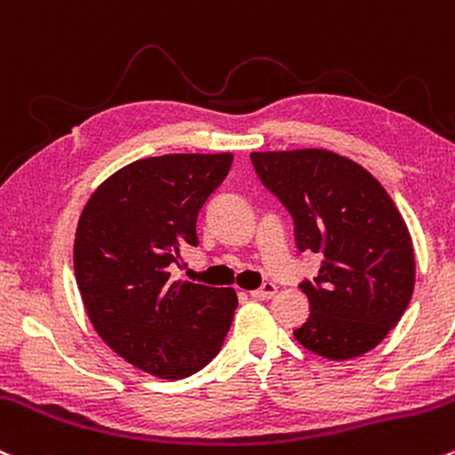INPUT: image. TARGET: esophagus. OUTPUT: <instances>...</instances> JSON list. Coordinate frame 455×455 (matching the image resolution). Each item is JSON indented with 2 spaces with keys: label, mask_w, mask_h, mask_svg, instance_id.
<instances>
[{
  "label": "esophagus",
  "mask_w": 455,
  "mask_h": 455,
  "mask_svg": "<svg viewBox=\"0 0 455 455\" xmlns=\"http://www.w3.org/2000/svg\"><path fill=\"white\" fill-rule=\"evenodd\" d=\"M278 291V287L274 283H263L261 287L254 289V291H251L252 298H259V300H267V298H272L274 293Z\"/></svg>",
  "instance_id": "obj_1"
}]
</instances>
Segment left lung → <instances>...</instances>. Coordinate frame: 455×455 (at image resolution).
<instances>
[{
	"label": "left lung",
	"instance_id": "left-lung-1",
	"mask_svg": "<svg viewBox=\"0 0 455 455\" xmlns=\"http://www.w3.org/2000/svg\"><path fill=\"white\" fill-rule=\"evenodd\" d=\"M251 159L293 218L298 251L323 259L317 278L300 283L311 315L296 339L332 361L373 349L397 326L414 289L412 239L395 203L337 153L300 148Z\"/></svg>",
	"mask_w": 455,
	"mask_h": 455
}]
</instances>
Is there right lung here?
Listing matches in <instances>:
<instances>
[{"label": "right lung", "instance_id": "right-lung-1", "mask_svg": "<svg viewBox=\"0 0 455 455\" xmlns=\"http://www.w3.org/2000/svg\"><path fill=\"white\" fill-rule=\"evenodd\" d=\"M231 164V153L140 159L79 218L73 266L90 322L118 356L164 380L209 365L237 308L233 289L171 278L181 252L198 246V212Z\"/></svg>", "mask_w": 455, "mask_h": 455}]
</instances>
